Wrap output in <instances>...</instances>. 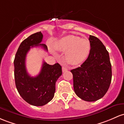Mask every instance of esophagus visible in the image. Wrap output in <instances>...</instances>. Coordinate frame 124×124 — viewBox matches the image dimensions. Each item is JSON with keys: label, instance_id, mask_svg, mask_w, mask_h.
I'll use <instances>...</instances> for the list:
<instances>
[{"label": "esophagus", "instance_id": "esophagus-1", "mask_svg": "<svg viewBox=\"0 0 124 124\" xmlns=\"http://www.w3.org/2000/svg\"><path fill=\"white\" fill-rule=\"evenodd\" d=\"M62 72H65L67 71L68 70V68H66V66H62Z\"/></svg>", "mask_w": 124, "mask_h": 124}]
</instances>
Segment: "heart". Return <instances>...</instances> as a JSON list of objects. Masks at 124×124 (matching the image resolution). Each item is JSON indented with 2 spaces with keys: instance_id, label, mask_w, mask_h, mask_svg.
Returning <instances> with one entry per match:
<instances>
[{
  "instance_id": "heart-1",
  "label": "heart",
  "mask_w": 124,
  "mask_h": 124,
  "mask_svg": "<svg viewBox=\"0 0 124 124\" xmlns=\"http://www.w3.org/2000/svg\"><path fill=\"white\" fill-rule=\"evenodd\" d=\"M54 47L57 51L66 52L65 59L69 63L78 65L85 61L90 52L91 45L87 39L68 35L56 42Z\"/></svg>"
}]
</instances>
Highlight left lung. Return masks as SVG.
Here are the masks:
<instances>
[{"label": "left lung", "instance_id": "obj_1", "mask_svg": "<svg viewBox=\"0 0 124 124\" xmlns=\"http://www.w3.org/2000/svg\"><path fill=\"white\" fill-rule=\"evenodd\" d=\"M91 49L80 67L70 70L73 89L82 100L93 102L102 98L108 91L112 79L109 53L100 39L89 35Z\"/></svg>", "mask_w": 124, "mask_h": 124}]
</instances>
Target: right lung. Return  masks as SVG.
Here are the masks:
<instances>
[{"label":"right lung","instance_id":"right-lung-1","mask_svg":"<svg viewBox=\"0 0 124 124\" xmlns=\"http://www.w3.org/2000/svg\"><path fill=\"white\" fill-rule=\"evenodd\" d=\"M43 35L36 32L20 43L14 60V75L17 90L23 100L34 106H43L52 100L55 84L62 75L59 63L51 65L43 62L41 70L35 77L30 76L26 68V56L31 47L41 46L47 51L46 45L41 43Z\"/></svg>","mask_w":124,"mask_h":124}]
</instances>
